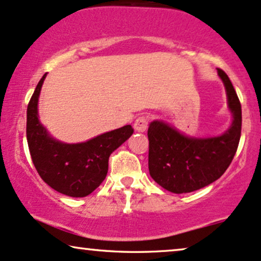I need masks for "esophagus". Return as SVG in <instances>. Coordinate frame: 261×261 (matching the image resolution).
<instances>
[{"label": "esophagus", "instance_id": "1", "mask_svg": "<svg viewBox=\"0 0 261 261\" xmlns=\"http://www.w3.org/2000/svg\"><path fill=\"white\" fill-rule=\"evenodd\" d=\"M148 127V118L142 115V117H138L136 121L134 123V128L137 133H144Z\"/></svg>", "mask_w": 261, "mask_h": 261}]
</instances>
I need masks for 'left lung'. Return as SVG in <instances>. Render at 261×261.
Segmentation results:
<instances>
[{"instance_id": "8db88e82", "label": "left lung", "mask_w": 261, "mask_h": 261, "mask_svg": "<svg viewBox=\"0 0 261 261\" xmlns=\"http://www.w3.org/2000/svg\"><path fill=\"white\" fill-rule=\"evenodd\" d=\"M217 70L232 114L231 125L225 133L213 137H191L163 120L151 121L148 127L150 177L171 193H191L213 183L222 177L235 156L242 111L229 77L220 68Z\"/></svg>"}]
</instances>
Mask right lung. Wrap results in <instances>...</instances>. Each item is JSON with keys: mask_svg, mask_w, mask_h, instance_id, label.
I'll return each instance as SVG.
<instances>
[{"mask_svg": "<svg viewBox=\"0 0 261 261\" xmlns=\"http://www.w3.org/2000/svg\"><path fill=\"white\" fill-rule=\"evenodd\" d=\"M47 73L38 82L28 106L26 137L32 163L43 180L64 195L84 197L107 176L108 159L131 135V125L81 143H65L50 136L38 118V98Z\"/></svg>", "mask_w": 261, "mask_h": 261, "instance_id": "obj_1", "label": "right lung"}]
</instances>
